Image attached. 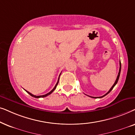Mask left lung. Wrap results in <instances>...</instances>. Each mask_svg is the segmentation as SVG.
I'll return each mask as SVG.
<instances>
[{
  "label": "left lung",
  "instance_id": "1",
  "mask_svg": "<svg viewBox=\"0 0 135 135\" xmlns=\"http://www.w3.org/2000/svg\"><path fill=\"white\" fill-rule=\"evenodd\" d=\"M120 69H119V72H118V75H117V79H116V80H115V83H114V84H113V86H112V87H111V88L109 89V91H108V92H107L106 94H104V95H103V96H100V97H93V96H89V97H91V98H103V97H104L105 96H106L107 94H108L112 90V89L114 88V87L116 85V84L117 83V82H118V79H119V77H120V71H121V62H120Z\"/></svg>",
  "mask_w": 135,
  "mask_h": 135
}]
</instances>
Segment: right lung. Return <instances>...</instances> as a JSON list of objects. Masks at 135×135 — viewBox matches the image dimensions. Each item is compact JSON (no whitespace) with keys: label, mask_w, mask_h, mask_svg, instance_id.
<instances>
[{"label":"right lung","mask_w":135,"mask_h":135,"mask_svg":"<svg viewBox=\"0 0 135 135\" xmlns=\"http://www.w3.org/2000/svg\"><path fill=\"white\" fill-rule=\"evenodd\" d=\"M61 74V73H60ZM60 75H59V77H60ZM59 79H58V81H57V83H56V84H55V87L54 88L52 89V90H51V91H50L49 93H48L47 94H44V95H42V96H35V95H34V94H31V93H30V92H28V91H27L26 90H25L26 91L27 93H28L30 95V96H31L32 97H34V98H44V97H46V96H49V94H51L55 90V88H56V87H57V84H58V83H59Z\"/></svg>","instance_id":"right-lung-1"}]
</instances>
